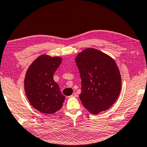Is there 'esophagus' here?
<instances>
[{"instance_id":"1","label":"esophagus","mask_w":147,"mask_h":147,"mask_svg":"<svg viewBox=\"0 0 147 147\" xmlns=\"http://www.w3.org/2000/svg\"><path fill=\"white\" fill-rule=\"evenodd\" d=\"M76 96H77V94H76V92H73V93L72 94L71 96H70L69 97V98H71V97H76Z\"/></svg>"}]
</instances>
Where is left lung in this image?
I'll return each mask as SVG.
<instances>
[{"label": "left lung", "mask_w": 147, "mask_h": 147, "mask_svg": "<svg viewBox=\"0 0 147 147\" xmlns=\"http://www.w3.org/2000/svg\"><path fill=\"white\" fill-rule=\"evenodd\" d=\"M81 78L79 98L91 114H98L115 102L121 89L119 68L110 56L88 48L76 57Z\"/></svg>", "instance_id": "8db88e82"}]
</instances>
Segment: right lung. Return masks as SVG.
Here are the masks:
<instances>
[{
  "instance_id": "right-lung-1",
  "label": "right lung",
  "mask_w": 147,
  "mask_h": 147,
  "mask_svg": "<svg viewBox=\"0 0 147 147\" xmlns=\"http://www.w3.org/2000/svg\"><path fill=\"white\" fill-rule=\"evenodd\" d=\"M62 62L61 57L42 55L35 59L26 71L24 90L30 104L44 114H53L61 109L65 96L53 79Z\"/></svg>"
}]
</instances>
